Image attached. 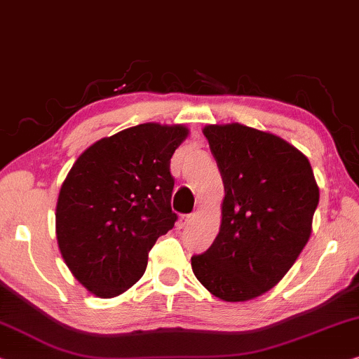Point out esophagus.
Segmentation results:
<instances>
[{"label": "esophagus", "mask_w": 359, "mask_h": 359, "mask_svg": "<svg viewBox=\"0 0 359 359\" xmlns=\"http://www.w3.org/2000/svg\"><path fill=\"white\" fill-rule=\"evenodd\" d=\"M194 218H196V215H194V214L183 215V217L180 218V225H181V226H186V225H189L191 222H194Z\"/></svg>", "instance_id": "obj_1"}]
</instances>
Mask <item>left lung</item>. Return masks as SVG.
<instances>
[{"label":"left lung","mask_w":359,"mask_h":359,"mask_svg":"<svg viewBox=\"0 0 359 359\" xmlns=\"http://www.w3.org/2000/svg\"><path fill=\"white\" fill-rule=\"evenodd\" d=\"M225 199L220 231L192 272L223 301H248L273 288L308 243L319 204L309 160L278 136L243 126L204 128Z\"/></svg>","instance_id":"1"}]
</instances>
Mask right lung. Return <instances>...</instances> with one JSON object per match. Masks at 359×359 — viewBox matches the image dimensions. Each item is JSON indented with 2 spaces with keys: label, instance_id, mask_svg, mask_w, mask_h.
<instances>
[{
  "label": "right lung",
  "instance_id": "right-lung-1",
  "mask_svg": "<svg viewBox=\"0 0 359 359\" xmlns=\"http://www.w3.org/2000/svg\"><path fill=\"white\" fill-rule=\"evenodd\" d=\"M184 126L145 123L90 145L67 173L56 238L72 275L100 298L131 288L158 236L175 226L170 160Z\"/></svg>",
  "mask_w": 359,
  "mask_h": 359
}]
</instances>
